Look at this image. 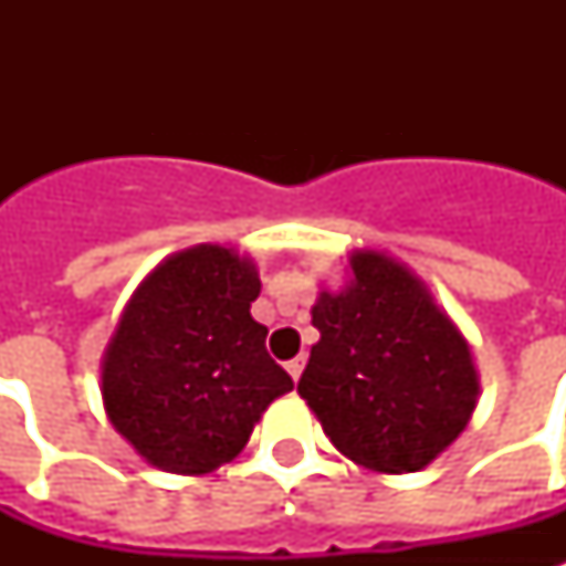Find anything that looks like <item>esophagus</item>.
<instances>
[{
    "label": "esophagus",
    "instance_id": "esophagus-1",
    "mask_svg": "<svg viewBox=\"0 0 566 566\" xmlns=\"http://www.w3.org/2000/svg\"><path fill=\"white\" fill-rule=\"evenodd\" d=\"M302 370H305V355H300V358H293V361H287V373L293 376V381H300Z\"/></svg>",
    "mask_w": 566,
    "mask_h": 566
}]
</instances>
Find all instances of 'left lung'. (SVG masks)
Here are the masks:
<instances>
[{
	"mask_svg": "<svg viewBox=\"0 0 566 566\" xmlns=\"http://www.w3.org/2000/svg\"><path fill=\"white\" fill-rule=\"evenodd\" d=\"M353 284L319 293L300 396L346 458L413 473L464 431L479 396L473 355L417 275L381 252H355Z\"/></svg>",
	"mask_w": 566,
	"mask_h": 566,
	"instance_id": "1",
	"label": "left lung"
}]
</instances>
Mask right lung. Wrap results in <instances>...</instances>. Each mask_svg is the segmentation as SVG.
<instances>
[{
    "mask_svg": "<svg viewBox=\"0 0 566 566\" xmlns=\"http://www.w3.org/2000/svg\"><path fill=\"white\" fill-rule=\"evenodd\" d=\"M255 266L226 247H193L155 266L123 311L102 364L114 429L158 470L211 473L293 378L266 353L249 308Z\"/></svg>",
    "mask_w": 566,
    "mask_h": 566,
    "instance_id": "1",
    "label": "right lung"
}]
</instances>
